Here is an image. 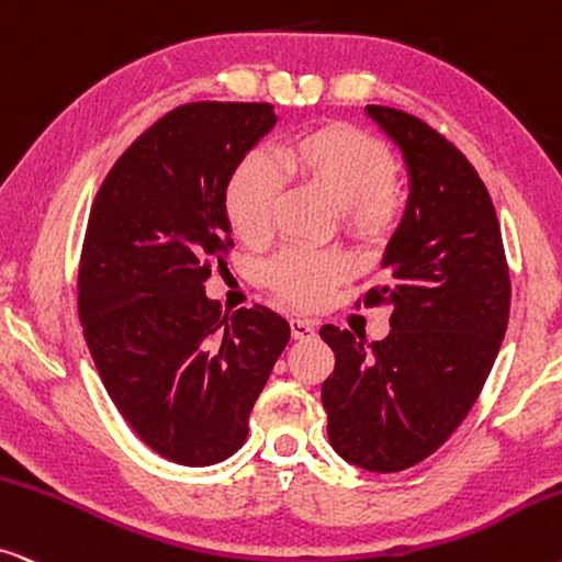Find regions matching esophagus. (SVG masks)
Masks as SVG:
<instances>
[{"mask_svg":"<svg viewBox=\"0 0 562 562\" xmlns=\"http://www.w3.org/2000/svg\"><path fill=\"white\" fill-rule=\"evenodd\" d=\"M291 338L294 340H310L315 338V325L307 323V319H291Z\"/></svg>","mask_w":562,"mask_h":562,"instance_id":"1","label":"esophagus"}]
</instances>
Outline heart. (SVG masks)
Listing matches in <instances>:
<instances>
[{"label":"heart","mask_w":562,"mask_h":562,"mask_svg":"<svg viewBox=\"0 0 562 562\" xmlns=\"http://www.w3.org/2000/svg\"><path fill=\"white\" fill-rule=\"evenodd\" d=\"M283 172L323 193L340 209L344 229L363 245H384L405 216L397 188V157L387 142L351 126L325 123L286 138L276 151ZM281 178L263 155H247L224 188L229 229L247 245L271 235ZM348 276V260L335 252L286 250L266 268V283L291 307H315Z\"/></svg>","instance_id":"obj_1"}]
</instances>
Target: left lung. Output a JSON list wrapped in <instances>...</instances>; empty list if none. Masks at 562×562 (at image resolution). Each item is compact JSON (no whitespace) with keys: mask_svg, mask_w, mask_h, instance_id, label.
I'll use <instances>...</instances> for the list:
<instances>
[{"mask_svg":"<svg viewBox=\"0 0 562 562\" xmlns=\"http://www.w3.org/2000/svg\"><path fill=\"white\" fill-rule=\"evenodd\" d=\"M411 170V201L392 237L387 279L353 307H387L390 335L363 346L323 325L335 369L323 382L327 439L371 472L431 457L491 374L512 310V279L487 188L470 159L426 121L367 105Z\"/></svg>","mask_w":562,"mask_h":562,"instance_id":"8db88e82","label":"left lung"}]
</instances>
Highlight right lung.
I'll use <instances>...</instances> for the list:
<instances>
[{
  "label": "right lung",
  "instance_id": "1",
  "mask_svg": "<svg viewBox=\"0 0 562 562\" xmlns=\"http://www.w3.org/2000/svg\"><path fill=\"white\" fill-rule=\"evenodd\" d=\"M268 103L178 105L144 131L94 195L77 310L108 395L151 451L188 468L235 454L291 327L206 299L232 245L224 188L273 128Z\"/></svg>",
  "mask_w": 562,
  "mask_h": 562
}]
</instances>
